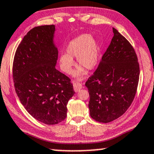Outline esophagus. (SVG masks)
Wrapping results in <instances>:
<instances>
[{
    "instance_id": "1",
    "label": "esophagus",
    "mask_w": 154,
    "mask_h": 154,
    "mask_svg": "<svg viewBox=\"0 0 154 154\" xmlns=\"http://www.w3.org/2000/svg\"><path fill=\"white\" fill-rule=\"evenodd\" d=\"M73 88L75 91H79L82 88V85L79 82H73Z\"/></svg>"
}]
</instances>
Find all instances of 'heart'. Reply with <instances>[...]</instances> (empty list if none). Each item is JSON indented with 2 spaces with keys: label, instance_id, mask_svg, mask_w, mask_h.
Segmentation results:
<instances>
[{
  "label": "heart",
  "instance_id": "obj_1",
  "mask_svg": "<svg viewBox=\"0 0 154 154\" xmlns=\"http://www.w3.org/2000/svg\"><path fill=\"white\" fill-rule=\"evenodd\" d=\"M100 48L98 42L93 40L90 35H79L69 42L66 49V54H62L59 63L62 70L66 74H71L75 65L73 58L77 57V65L80 66L75 75L82 78L85 69L91 70L96 67L100 59Z\"/></svg>",
  "mask_w": 154,
  "mask_h": 154
}]
</instances>
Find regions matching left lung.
Listing matches in <instances>:
<instances>
[{"mask_svg": "<svg viewBox=\"0 0 154 154\" xmlns=\"http://www.w3.org/2000/svg\"><path fill=\"white\" fill-rule=\"evenodd\" d=\"M109 46L98 67L85 83L89 94L91 117L109 123L122 116L131 106L139 79V64L131 43L113 28Z\"/></svg>", "mask_w": 154, "mask_h": 154, "instance_id": "1", "label": "left lung"}]
</instances>
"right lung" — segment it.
Listing matches in <instances>:
<instances>
[{
	"mask_svg": "<svg viewBox=\"0 0 154 154\" xmlns=\"http://www.w3.org/2000/svg\"><path fill=\"white\" fill-rule=\"evenodd\" d=\"M54 25L32 28L15 51L13 77L21 104L32 117L53 125L67 116L75 94L71 79L55 68L58 50L53 44Z\"/></svg>",
	"mask_w": 154,
	"mask_h": 154,
	"instance_id": "add662e5",
	"label": "right lung"
}]
</instances>
